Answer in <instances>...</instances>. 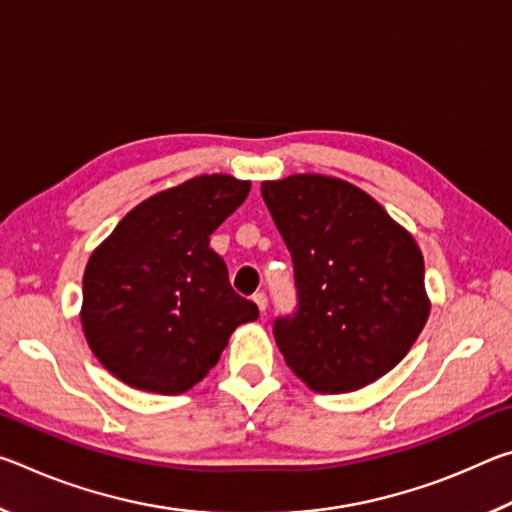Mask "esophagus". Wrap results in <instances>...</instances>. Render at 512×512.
Masks as SVG:
<instances>
[{"label":"esophagus","instance_id":"esophagus-1","mask_svg":"<svg viewBox=\"0 0 512 512\" xmlns=\"http://www.w3.org/2000/svg\"><path fill=\"white\" fill-rule=\"evenodd\" d=\"M253 300H255V305L259 307V311H262V314H266V307H268V298H266V293H264V291H257L255 296H253Z\"/></svg>","mask_w":512,"mask_h":512}]
</instances>
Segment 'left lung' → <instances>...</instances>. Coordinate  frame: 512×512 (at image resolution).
Returning a JSON list of instances; mask_svg holds the SVG:
<instances>
[{
  "instance_id": "8db88e82",
  "label": "left lung",
  "mask_w": 512,
  "mask_h": 512,
  "mask_svg": "<svg viewBox=\"0 0 512 512\" xmlns=\"http://www.w3.org/2000/svg\"><path fill=\"white\" fill-rule=\"evenodd\" d=\"M262 198L296 277V311L273 323L287 366L318 393L357 391L386 375L429 316L418 244L339 178L268 180Z\"/></svg>"
}]
</instances>
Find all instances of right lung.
<instances>
[{
	"mask_svg": "<svg viewBox=\"0 0 512 512\" xmlns=\"http://www.w3.org/2000/svg\"><path fill=\"white\" fill-rule=\"evenodd\" d=\"M248 180L198 176L128 212L83 275L81 323L92 352L124 384L178 395L216 366L230 334L259 316L230 287L210 235Z\"/></svg>",
	"mask_w": 512,
	"mask_h": 512,
	"instance_id": "add662e5",
	"label": "right lung"
}]
</instances>
